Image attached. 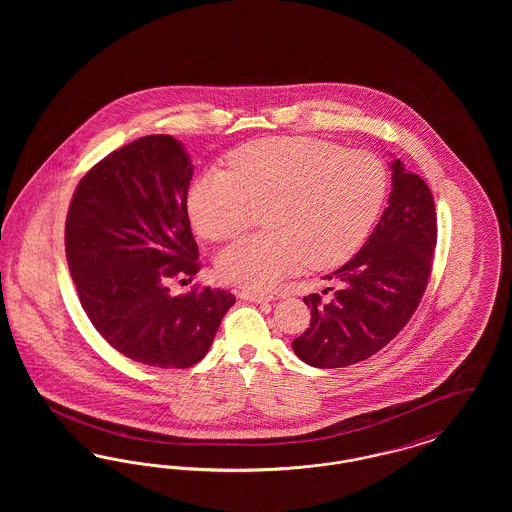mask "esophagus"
<instances>
[{
	"mask_svg": "<svg viewBox=\"0 0 512 512\" xmlns=\"http://www.w3.org/2000/svg\"><path fill=\"white\" fill-rule=\"evenodd\" d=\"M240 297L245 299V301H253V303H267L272 299V295H267V293H257V292H240Z\"/></svg>",
	"mask_w": 512,
	"mask_h": 512,
	"instance_id": "obj_1",
	"label": "esophagus"
}]
</instances>
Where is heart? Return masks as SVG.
<instances>
[{
    "label": "heart",
    "instance_id": "heart-1",
    "mask_svg": "<svg viewBox=\"0 0 512 512\" xmlns=\"http://www.w3.org/2000/svg\"><path fill=\"white\" fill-rule=\"evenodd\" d=\"M232 171L203 172L190 194V217L207 240H228L257 224L268 230L226 245L220 276L263 292L309 265L330 268L365 242L378 217L388 172L368 151H343L313 138L251 142L230 157Z\"/></svg>",
    "mask_w": 512,
    "mask_h": 512
}]
</instances>
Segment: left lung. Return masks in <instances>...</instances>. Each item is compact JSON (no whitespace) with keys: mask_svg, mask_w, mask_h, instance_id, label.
<instances>
[{"mask_svg":"<svg viewBox=\"0 0 512 512\" xmlns=\"http://www.w3.org/2000/svg\"><path fill=\"white\" fill-rule=\"evenodd\" d=\"M391 186L365 245L328 276L338 284L332 299L305 297L311 324L292 347L307 365L341 368L372 357L403 330L424 295L438 240L434 197L399 159L391 163Z\"/></svg>","mask_w":512,"mask_h":512,"instance_id":"8db88e82","label":"left lung"}]
</instances>
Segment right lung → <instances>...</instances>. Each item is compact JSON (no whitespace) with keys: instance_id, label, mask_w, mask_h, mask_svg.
I'll return each mask as SVG.
<instances>
[{"instance_id":"1","label":"right lung","mask_w":512,"mask_h":512,"mask_svg":"<svg viewBox=\"0 0 512 512\" xmlns=\"http://www.w3.org/2000/svg\"><path fill=\"white\" fill-rule=\"evenodd\" d=\"M194 165L167 134L101 159L74 190L65 251L82 309L124 357L159 368L199 363L236 303L224 290L171 295L174 276L199 272L188 219Z\"/></svg>"}]
</instances>
